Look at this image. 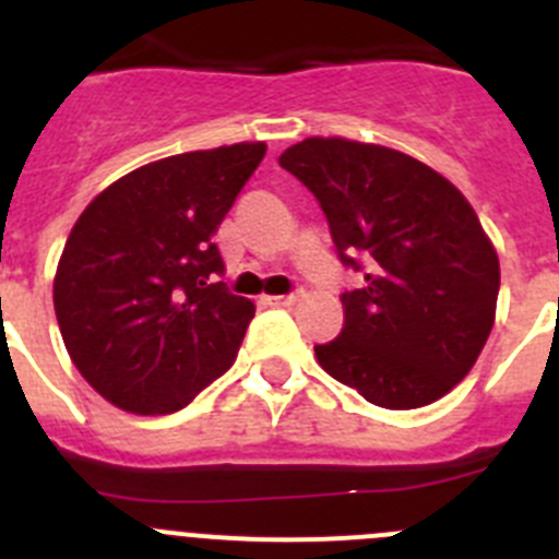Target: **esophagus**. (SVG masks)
<instances>
[{
	"label": "esophagus",
	"instance_id": "1",
	"mask_svg": "<svg viewBox=\"0 0 559 559\" xmlns=\"http://www.w3.org/2000/svg\"><path fill=\"white\" fill-rule=\"evenodd\" d=\"M299 299V294H285V296H265V302L274 305V308H290V305Z\"/></svg>",
	"mask_w": 559,
	"mask_h": 559
}]
</instances>
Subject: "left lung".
Segmentation results:
<instances>
[{"instance_id":"left-lung-1","label":"left lung","mask_w":559,"mask_h":559,"mask_svg":"<svg viewBox=\"0 0 559 559\" xmlns=\"http://www.w3.org/2000/svg\"><path fill=\"white\" fill-rule=\"evenodd\" d=\"M322 204L341 263L344 328L316 344L328 374L380 408H419L471 372L496 322L501 269L462 192L408 153L310 136L280 156Z\"/></svg>"}]
</instances>
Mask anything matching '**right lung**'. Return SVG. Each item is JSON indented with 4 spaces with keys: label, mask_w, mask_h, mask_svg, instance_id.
<instances>
[{
    "label": "right lung",
    "mask_w": 559,
    "mask_h": 559,
    "mask_svg": "<svg viewBox=\"0 0 559 559\" xmlns=\"http://www.w3.org/2000/svg\"><path fill=\"white\" fill-rule=\"evenodd\" d=\"M265 142L151 162L97 195L58 260V328L88 386L131 414H173L235 364L254 305L229 294L212 237Z\"/></svg>",
    "instance_id": "add662e5"
}]
</instances>
